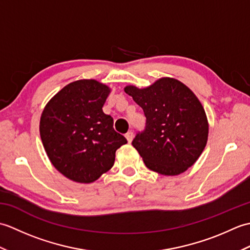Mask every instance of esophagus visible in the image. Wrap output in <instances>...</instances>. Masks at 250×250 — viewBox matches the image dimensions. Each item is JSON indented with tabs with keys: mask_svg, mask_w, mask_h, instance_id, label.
I'll list each match as a JSON object with an SVG mask.
<instances>
[{
	"mask_svg": "<svg viewBox=\"0 0 250 250\" xmlns=\"http://www.w3.org/2000/svg\"><path fill=\"white\" fill-rule=\"evenodd\" d=\"M133 136H134L133 132H132V131H129L128 133L125 134V139H126V141H128L129 143H131V142H132V140H133Z\"/></svg>",
	"mask_w": 250,
	"mask_h": 250,
	"instance_id": "obj_1",
	"label": "esophagus"
}]
</instances>
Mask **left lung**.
<instances>
[{"instance_id": "left-lung-1", "label": "left lung", "mask_w": 250, "mask_h": 250, "mask_svg": "<svg viewBox=\"0 0 250 250\" xmlns=\"http://www.w3.org/2000/svg\"><path fill=\"white\" fill-rule=\"evenodd\" d=\"M125 92L146 117L145 130L132 142L145 166L166 176L179 175L192 167L208 137L207 117L195 94L169 77L158 79L144 89L126 86Z\"/></svg>"}]
</instances>
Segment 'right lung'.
Masks as SVG:
<instances>
[{
	"label": "right lung",
	"mask_w": 250,
	"mask_h": 250,
	"mask_svg": "<svg viewBox=\"0 0 250 250\" xmlns=\"http://www.w3.org/2000/svg\"><path fill=\"white\" fill-rule=\"evenodd\" d=\"M109 87L81 79L61 89L42 113L40 134L58 171L76 183L97 180L114 166L116 150L126 140L114 130V119L103 113Z\"/></svg>",
	"instance_id": "1"
}]
</instances>
